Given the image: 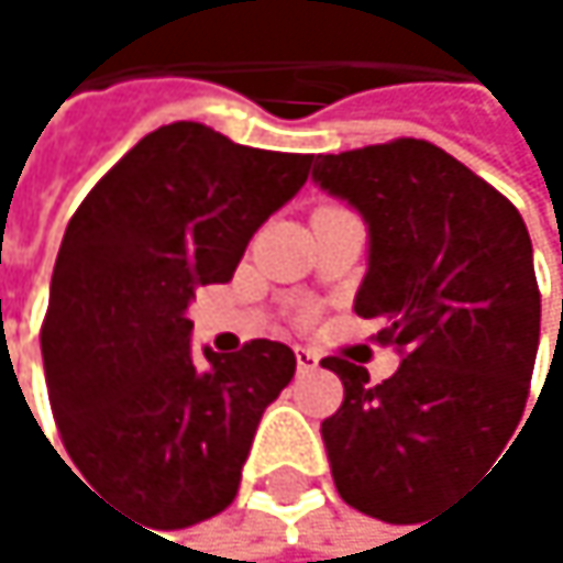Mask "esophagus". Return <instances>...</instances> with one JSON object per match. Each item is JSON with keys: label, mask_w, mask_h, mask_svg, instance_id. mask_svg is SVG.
Listing matches in <instances>:
<instances>
[{"label": "esophagus", "mask_w": 563, "mask_h": 563, "mask_svg": "<svg viewBox=\"0 0 563 563\" xmlns=\"http://www.w3.org/2000/svg\"><path fill=\"white\" fill-rule=\"evenodd\" d=\"M296 368H299L302 375L316 372V368H319V352H312V349H296Z\"/></svg>", "instance_id": "34e87169"}]
</instances>
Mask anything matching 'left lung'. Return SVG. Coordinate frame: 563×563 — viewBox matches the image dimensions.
Returning <instances> with one entry per match:
<instances>
[{
  "label": "left lung",
  "instance_id": "1",
  "mask_svg": "<svg viewBox=\"0 0 563 563\" xmlns=\"http://www.w3.org/2000/svg\"><path fill=\"white\" fill-rule=\"evenodd\" d=\"M312 181L362 214L355 312L400 355L382 385L325 358L345 400L322 443L339 496L400 525L496 460L521 420L541 332L531 238L508 198L423 140L319 156Z\"/></svg>",
  "mask_w": 563,
  "mask_h": 563
}]
</instances>
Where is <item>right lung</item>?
I'll list each match as a JSON object with an SVG mask.
<instances>
[{
  "label": "right lung",
  "mask_w": 563,
  "mask_h": 563,
  "mask_svg": "<svg viewBox=\"0 0 563 563\" xmlns=\"http://www.w3.org/2000/svg\"><path fill=\"white\" fill-rule=\"evenodd\" d=\"M309 163L181 120L143 136L67 221L42 329L52 410L74 466L150 528L234 503L257 423L296 372L271 339L195 355L188 306L195 286L234 277Z\"/></svg>",
  "instance_id": "1"
}]
</instances>
